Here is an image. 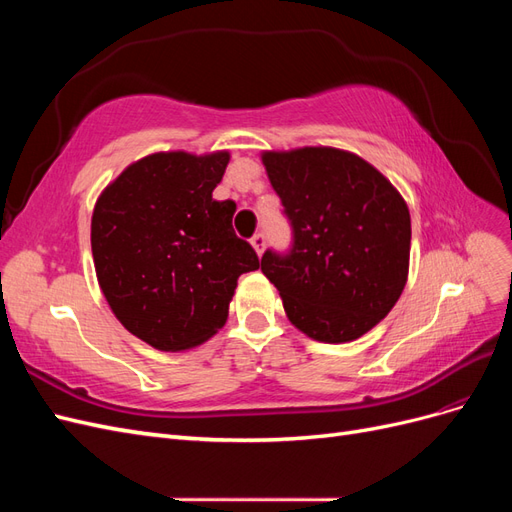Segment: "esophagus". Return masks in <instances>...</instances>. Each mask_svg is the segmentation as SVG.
<instances>
[{"label": "esophagus", "instance_id": "1", "mask_svg": "<svg viewBox=\"0 0 512 512\" xmlns=\"http://www.w3.org/2000/svg\"><path fill=\"white\" fill-rule=\"evenodd\" d=\"M250 243H252V247L256 250V254L262 256V252H265V243H267L265 235H262V232H258V235H254V237L250 239Z\"/></svg>", "mask_w": 512, "mask_h": 512}]
</instances>
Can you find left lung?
I'll list each match as a JSON object with an SVG mask.
<instances>
[{"label":"left lung","instance_id":"left-lung-1","mask_svg":"<svg viewBox=\"0 0 512 512\" xmlns=\"http://www.w3.org/2000/svg\"><path fill=\"white\" fill-rule=\"evenodd\" d=\"M273 190L292 226L288 254L260 269L288 320L324 344L359 339L391 312L410 267V211L380 170L335 147L265 151Z\"/></svg>","mask_w":512,"mask_h":512}]
</instances>
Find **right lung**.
Wrapping results in <instances>:
<instances>
[{
  "instance_id": "right-lung-1",
  "label": "right lung",
  "mask_w": 512,
  "mask_h": 512,
  "mask_svg": "<svg viewBox=\"0 0 512 512\" xmlns=\"http://www.w3.org/2000/svg\"><path fill=\"white\" fill-rule=\"evenodd\" d=\"M230 153L160 151L108 183L91 215L98 284L117 320L164 352L188 350L224 327L254 247L232 230L237 205L213 200Z\"/></svg>"
}]
</instances>
